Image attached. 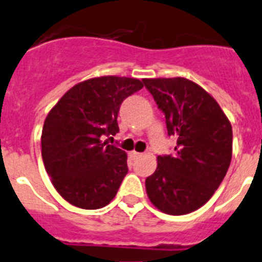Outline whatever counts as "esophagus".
I'll use <instances>...</instances> for the list:
<instances>
[{"label": "esophagus", "mask_w": 262, "mask_h": 262, "mask_svg": "<svg viewBox=\"0 0 262 262\" xmlns=\"http://www.w3.org/2000/svg\"><path fill=\"white\" fill-rule=\"evenodd\" d=\"M129 156H130L133 159H137L138 157H141V153H138V151H130V153H129Z\"/></svg>", "instance_id": "34e87169"}]
</instances>
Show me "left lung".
<instances>
[{"label":"left lung","instance_id":"8db88e82","mask_svg":"<svg viewBox=\"0 0 262 262\" xmlns=\"http://www.w3.org/2000/svg\"><path fill=\"white\" fill-rule=\"evenodd\" d=\"M146 90L177 137L175 154L158 156L145 186L150 202L169 215H186L207 203L227 174L232 126L215 99L185 77L144 79Z\"/></svg>","mask_w":262,"mask_h":262}]
</instances>
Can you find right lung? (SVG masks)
<instances>
[{"mask_svg":"<svg viewBox=\"0 0 262 262\" xmlns=\"http://www.w3.org/2000/svg\"><path fill=\"white\" fill-rule=\"evenodd\" d=\"M144 87L132 77L101 76L76 84L45 120L42 158L68 203L97 210L116 196L128 174L126 153L104 137L118 133L122 101Z\"/></svg>","mask_w":262,"mask_h":262,"instance_id":"right-lung-1","label":"right lung"}]
</instances>
